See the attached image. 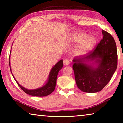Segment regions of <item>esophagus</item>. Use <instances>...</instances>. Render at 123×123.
Returning <instances> with one entry per match:
<instances>
[{"label": "esophagus", "instance_id": "1", "mask_svg": "<svg viewBox=\"0 0 123 123\" xmlns=\"http://www.w3.org/2000/svg\"><path fill=\"white\" fill-rule=\"evenodd\" d=\"M63 63H64V65H65V66H67V65H69V60L67 59L64 60Z\"/></svg>", "mask_w": 123, "mask_h": 123}]
</instances>
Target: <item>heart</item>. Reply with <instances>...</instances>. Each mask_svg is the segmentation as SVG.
Masks as SVG:
<instances>
[{
	"label": "heart",
	"instance_id": "obj_1",
	"mask_svg": "<svg viewBox=\"0 0 123 123\" xmlns=\"http://www.w3.org/2000/svg\"><path fill=\"white\" fill-rule=\"evenodd\" d=\"M70 40L73 43L81 42L77 48L76 53L78 55H84L92 49L96 43V38L92 35L87 36L85 32L73 33L70 35Z\"/></svg>",
	"mask_w": 123,
	"mask_h": 123
}]
</instances>
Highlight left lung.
<instances>
[{
  "label": "left lung",
  "instance_id": "left-lung-1",
  "mask_svg": "<svg viewBox=\"0 0 123 123\" xmlns=\"http://www.w3.org/2000/svg\"><path fill=\"white\" fill-rule=\"evenodd\" d=\"M103 38L95 49L73 60V69L78 88L87 93L101 91L117 69V53L113 37L102 30Z\"/></svg>",
  "mask_w": 123,
  "mask_h": 123
}]
</instances>
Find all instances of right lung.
I'll return each mask as SVG.
<instances>
[{
  "label": "right lung",
  "instance_id": "obj_1",
  "mask_svg": "<svg viewBox=\"0 0 123 123\" xmlns=\"http://www.w3.org/2000/svg\"><path fill=\"white\" fill-rule=\"evenodd\" d=\"M10 59V56H9ZM10 61V60H9ZM9 66H10V62H9ZM63 60H60L52 68L51 71L50 72L49 75L48 81L43 86L40 87V88L35 89V90H28V89L25 88V87L22 86L17 81L14 77V78L16 80L18 86L20 87L22 90L24 91L25 93L28 94V95L33 96H46L49 95L55 90V86H56V79L58 76V72L59 70L63 68ZM10 69L11 72V68L10 66ZM13 75V74H12Z\"/></svg>",
  "mask_w": 123,
  "mask_h": 123
}]
</instances>
